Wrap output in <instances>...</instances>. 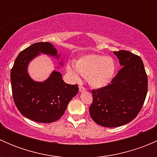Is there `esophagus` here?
Here are the masks:
<instances>
[{"instance_id": "1", "label": "esophagus", "mask_w": 157, "mask_h": 157, "mask_svg": "<svg viewBox=\"0 0 157 157\" xmlns=\"http://www.w3.org/2000/svg\"><path fill=\"white\" fill-rule=\"evenodd\" d=\"M79 90H80V92H81V93H83V92H85L86 91V89L84 87V86H80V87H79Z\"/></svg>"}]
</instances>
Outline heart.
Returning <instances> with one entry per match:
<instances>
[{
    "instance_id": "heart-1",
    "label": "heart",
    "mask_w": 157,
    "mask_h": 157,
    "mask_svg": "<svg viewBox=\"0 0 157 157\" xmlns=\"http://www.w3.org/2000/svg\"><path fill=\"white\" fill-rule=\"evenodd\" d=\"M115 68V63L112 58L96 54L81 56L75 61V66L69 64L67 67L74 80H79L80 73L86 77L89 84L95 88L107 86L113 78Z\"/></svg>"
}]
</instances>
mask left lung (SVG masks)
I'll use <instances>...</instances> for the list:
<instances>
[{
  "label": "left lung",
  "instance_id": "1",
  "mask_svg": "<svg viewBox=\"0 0 157 157\" xmlns=\"http://www.w3.org/2000/svg\"><path fill=\"white\" fill-rule=\"evenodd\" d=\"M122 68L107 86L93 90L92 119L99 125L115 128L136 118L147 93V75L141 58L125 50L113 52Z\"/></svg>",
  "mask_w": 157,
  "mask_h": 157
}]
</instances>
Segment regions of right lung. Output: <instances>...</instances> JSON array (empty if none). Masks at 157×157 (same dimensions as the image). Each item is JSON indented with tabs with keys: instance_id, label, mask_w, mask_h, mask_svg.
Masks as SVG:
<instances>
[{
	"instance_id": "obj_1",
	"label": "right lung",
	"mask_w": 157,
	"mask_h": 157,
	"mask_svg": "<svg viewBox=\"0 0 157 157\" xmlns=\"http://www.w3.org/2000/svg\"><path fill=\"white\" fill-rule=\"evenodd\" d=\"M41 53L58 59L60 57L49 42L31 45L22 51L14 61L10 71L11 87L14 103L23 116L39 123H52L62 116L79 88L77 85L64 83L62 74L55 71L45 81L33 80L27 67L30 61Z\"/></svg>"
}]
</instances>
